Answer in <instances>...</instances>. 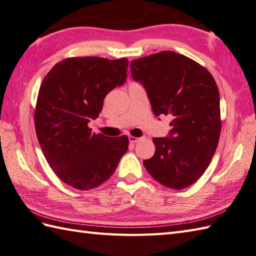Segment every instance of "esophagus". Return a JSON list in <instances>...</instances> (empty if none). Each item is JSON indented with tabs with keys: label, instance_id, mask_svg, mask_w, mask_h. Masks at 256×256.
Segmentation results:
<instances>
[{
	"label": "esophagus",
	"instance_id": "34e87169",
	"mask_svg": "<svg viewBox=\"0 0 256 256\" xmlns=\"http://www.w3.org/2000/svg\"><path fill=\"white\" fill-rule=\"evenodd\" d=\"M141 140V138H138V137H134V136H129V141L132 144H136V142H138V141H140Z\"/></svg>",
	"mask_w": 256,
	"mask_h": 256
}]
</instances>
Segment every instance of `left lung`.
I'll list each match as a JSON object with an SVG mask.
<instances>
[{
    "label": "left lung",
    "mask_w": 256,
    "mask_h": 256,
    "mask_svg": "<svg viewBox=\"0 0 256 256\" xmlns=\"http://www.w3.org/2000/svg\"><path fill=\"white\" fill-rule=\"evenodd\" d=\"M156 116L172 115L170 137L154 138L156 153L144 164L158 183L186 188L206 171L221 132L220 96L210 72L187 56L161 51L130 62Z\"/></svg>",
    "instance_id": "1"
}]
</instances>
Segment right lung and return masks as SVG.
I'll list each match as a JSON object with an SVG mask.
<instances>
[{
    "label": "right lung",
    "mask_w": 256,
    "mask_h": 256,
    "mask_svg": "<svg viewBox=\"0 0 256 256\" xmlns=\"http://www.w3.org/2000/svg\"><path fill=\"white\" fill-rule=\"evenodd\" d=\"M127 58L73 56L58 62L39 88L35 128L44 156L64 183L80 190L108 180L127 152V136L93 134L88 124L127 78Z\"/></svg>",
    "instance_id": "add662e5"
}]
</instances>
